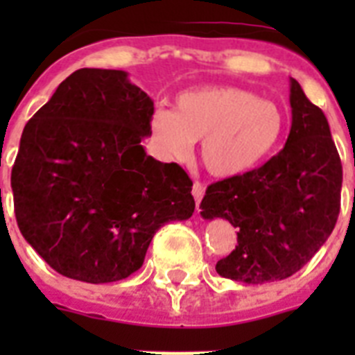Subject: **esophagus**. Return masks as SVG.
<instances>
[{"label": "esophagus", "instance_id": "esophagus-1", "mask_svg": "<svg viewBox=\"0 0 355 355\" xmlns=\"http://www.w3.org/2000/svg\"><path fill=\"white\" fill-rule=\"evenodd\" d=\"M192 196H193V199H196L197 211H199L200 200H202V197H205V184L199 183V181H196V183H193V188H192Z\"/></svg>", "mask_w": 355, "mask_h": 355}]
</instances>
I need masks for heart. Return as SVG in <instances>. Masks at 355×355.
I'll list each match as a JSON object with an SVG mask.
<instances>
[{"label":"heart","instance_id":"heart-1","mask_svg":"<svg viewBox=\"0 0 355 355\" xmlns=\"http://www.w3.org/2000/svg\"><path fill=\"white\" fill-rule=\"evenodd\" d=\"M284 115L275 103L238 87H200L175 97V108L156 110L149 139L165 162H184L202 140L200 158L209 174L236 178L277 149Z\"/></svg>","mask_w":355,"mask_h":355}]
</instances>
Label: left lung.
<instances>
[{
    "mask_svg": "<svg viewBox=\"0 0 355 355\" xmlns=\"http://www.w3.org/2000/svg\"><path fill=\"white\" fill-rule=\"evenodd\" d=\"M291 130L283 150L259 168L209 184L205 220L225 218L238 245L216 274L245 284L283 281L331 236L340 215L343 168L324 112L290 78Z\"/></svg>",
    "mask_w": 355,
    "mask_h": 355,
    "instance_id": "obj_1",
    "label": "left lung"
}]
</instances>
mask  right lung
Here are the masks:
<instances>
[{
	"label": "right lung",
	"instance_id": "1",
	"mask_svg": "<svg viewBox=\"0 0 355 355\" xmlns=\"http://www.w3.org/2000/svg\"><path fill=\"white\" fill-rule=\"evenodd\" d=\"M153 114L126 71L80 69L24 126L10 180L15 218L58 274L126 279L159 227L192 216V180L142 146Z\"/></svg>",
	"mask_w": 355,
	"mask_h": 355
}]
</instances>
